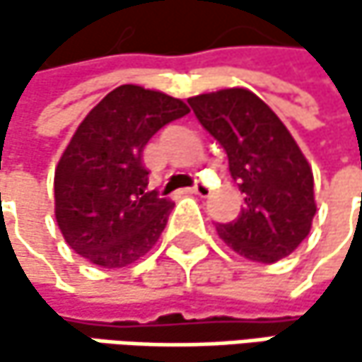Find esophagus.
Wrapping results in <instances>:
<instances>
[{
  "mask_svg": "<svg viewBox=\"0 0 362 362\" xmlns=\"http://www.w3.org/2000/svg\"><path fill=\"white\" fill-rule=\"evenodd\" d=\"M190 192H192V194H199V197H207L211 190H209V186H205L203 182H197V184L190 188Z\"/></svg>",
  "mask_w": 362,
  "mask_h": 362,
  "instance_id": "1",
  "label": "esophagus"
}]
</instances>
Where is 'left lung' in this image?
Masks as SVG:
<instances>
[{
	"label": "left lung",
	"instance_id": "left-lung-1",
	"mask_svg": "<svg viewBox=\"0 0 362 362\" xmlns=\"http://www.w3.org/2000/svg\"><path fill=\"white\" fill-rule=\"evenodd\" d=\"M199 123L222 144L245 207L218 224L220 239L239 255L272 264L308 237L317 214L313 170L289 129L243 88L188 98Z\"/></svg>",
	"mask_w": 362,
	"mask_h": 362
}]
</instances>
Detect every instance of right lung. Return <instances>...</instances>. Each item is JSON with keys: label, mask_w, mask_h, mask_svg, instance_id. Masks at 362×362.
<instances>
[{"label": "right lung", "mask_w": 362, "mask_h": 362, "mask_svg": "<svg viewBox=\"0 0 362 362\" xmlns=\"http://www.w3.org/2000/svg\"><path fill=\"white\" fill-rule=\"evenodd\" d=\"M188 107L163 92L119 86L79 123L54 174V211L71 250L123 268L159 241L172 201L146 192V142Z\"/></svg>", "instance_id": "obj_1"}]
</instances>
